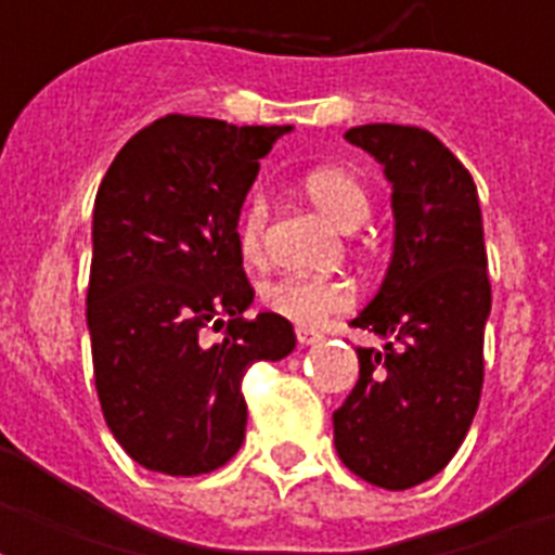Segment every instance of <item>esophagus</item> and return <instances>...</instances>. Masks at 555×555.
Here are the masks:
<instances>
[{
  "label": "esophagus",
  "mask_w": 555,
  "mask_h": 555,
  "mask_svg": "<svg viewBox=\"0 0 555 555\" xmlns=\"http://www.w3.org/2000/svg\"><path fill=\"white\" fill-rule=\"evenodd\" d=\"M296 339H299V346H317L322 343V334L313 328H296Z\"/></svg>",
  "instance_id": "34e87169"
}]
</instances>
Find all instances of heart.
<instances>
[{"label":"heart","mask_w":555,"mask_h":555,"mask_svg":"<svg viewBox=\"0 0 555 555\" xmlns=\"http://www.w3.org/2000/svg\"><path fill=\"white\" fill-rule=\"evenodd\" d=\"M308 198L322 209V216L334 221L339 230H354L369 218L371 198L360 178L346 169L317 167L305 176ZM268 238V198L264 192H250L242 204L235 221V242L247 261L264 256ZM354 287L343 279H311V276H279L261 287V305L270 313L294 325H317L331 313L351 308Z\"/></svg>","instance_id":"b5f03b06"}]
</instances>
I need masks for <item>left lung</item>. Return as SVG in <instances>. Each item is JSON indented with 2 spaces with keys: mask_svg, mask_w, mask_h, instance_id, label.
Returning <instances> with one entry per match:
<instances>
[{
  "mask_svg": "<svg viewBox=\"0 0 555 555\" xmlns=\"http://www.w3.org/2000/svg\"><path fill=\"white\" fill-rule=\"evenodd\" d=\"M346 141L374 155L391 184L395 250L354 328L386 339L357 348L360 379L334 412L339 461L383 490L429 481L478 412L490 276L473 176L426 129L369 124Z\"/></svg>",
  "mask_w": 555,
  "mask_h": 555,
  "instance_id": "left-lung-1",
  "label": "left lung"
}]
</instances>
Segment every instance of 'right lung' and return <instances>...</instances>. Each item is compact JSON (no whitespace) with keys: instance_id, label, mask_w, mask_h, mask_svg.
Returning a JSON list of instances; mask_svg holds the SVG:
<instances>
[{"instance_id":"add662e5","label":"right lung","mask_w":555,"mask_h":555,"mask_svg":"<svg viewBox=\"0 0 555 555\" xmlns=\"http://www.w3.org/2000/svg\"><path fill=\"white\" fill-rule=\"evenodd\" d=\"M291 126L167 115L112 160L94 198L86 320L108 429L152 473H212L247 426L244 371L296 348L276 313L247 320L235 221L259 158ZM207 327L224 330L207 344Z\"/></svg>"}]
</instances>
